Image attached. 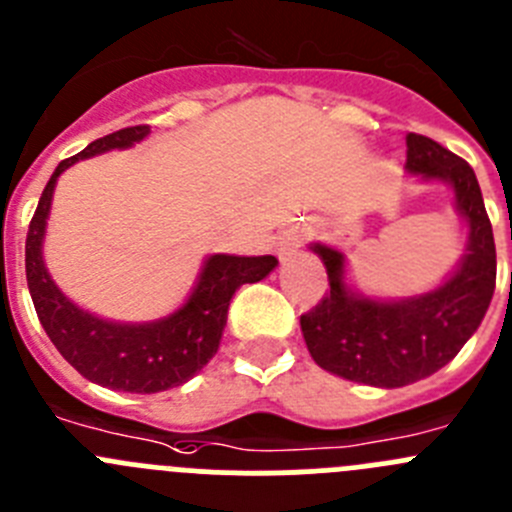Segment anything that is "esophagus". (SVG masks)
Here are the masks:
<instances>
[{"label":"esophagus","mask_w":512,"mask_h":512,"mask_svg":"<svg viewBox=\"0 0 512 512\" xmlns=\"http://www.w3.org/2000/svg\"><path fill=\"white\" fill-rule=\"evenodd\" d=\"M304 233H307V231H304L302 225H292V228H287V231L281 233V238H279L281 251L289 253V251H294V248H299V243H302Z\"/></svg>","instance_id":"esophagus-1"}]
</instances>
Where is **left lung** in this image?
I'll use <instances>...</instances> for the list:
<instances>
[{"instance_id":"1","label":"left lung","mask_w":512,"mask_h":512,"mask_svg":"<svg viewBox=\"0 0 512 512\" xmlns=\"http://www.w3.org/2000/svg\"><path fill=\"white\" fill-rule=\"evenodd\" d=\"M406 172L452 187L467 223V248L439 287L403 299L368 297L348 281L345 253L309 243L330 279V294L299 320L309 355L327 373L375 388L409 386L444 368L480 327L498 274L492 225L470 164L434 139L409 134Z\"/></svg>"}]
</instances>
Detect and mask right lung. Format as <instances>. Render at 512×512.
Instances as JSON below:
<instances>
[{"mask_svg":"<svg viewBox=\"0 0 512 512\" xmlns=\"http://www.w3.org/2000/svg\"><path fill=\"white\" fill-rule=\"evenodd\" d=\"M147 134L149 126H129L96 139L81 154L63 159L42 190L25 243V271L32 304L58 353L91 383L126 393L167 391L200 373L218 353L228 320V304L236 289L266 279L279 266L274 256L213 253L203 261L185 304L152 322L103 320L60 292L42 259L58 177L81 159L111 149H129Z\"/></svg>","mask_w":512,"mask_h":512,"instance_id":"obj_1","label":"right lung"}]
</instances>
